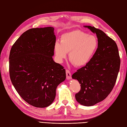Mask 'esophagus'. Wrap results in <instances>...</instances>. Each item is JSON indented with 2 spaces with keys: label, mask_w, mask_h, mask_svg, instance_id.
<instances>
[{
  "label": "esophagus",
  "mask_w": 127,
  "mask_h": 127,
  "mask_svg": "<svg viewBox=\"0 0 127 127\" xmlns=\"http://www.w3.org/2000/svg\"><path fill=\"white\" fill-rule=\"evenodd\" d=\"M66 77L67 79H70L71 78V73L70 72V71L66 69Z\"/></svg>",
  "instance_id": "34e87169"
}]
</instances>
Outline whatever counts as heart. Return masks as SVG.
<instances>
[{
	"instance_id": "1",
	"label": "heart",
	"mask_w": 127,
	"mask_h": 127,
	"mask_svg": "<svg viewBox=\"0 0 127 127\" xmlns=\"http://www.w3.org/2000/svg\"><path fill=\"white\" fill-rule=\"evenodd\" d=\"M98 41L95 36L88 35L80 30H73L64 33L60 42H56L54 50L58 59L63 61L69 52V59L76 66L86 65L96 50Z\"/></svg>"
}]
</instances>
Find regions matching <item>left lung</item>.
<instances>
[{
	"instance_id": "8db88e82",
	"label": "left lung",
	"mask_w": 127,
	"mask_h": 127,
	"mask_svg": "<svg viewBox=\"0 0 127 127\" xmlns=\"http://www.w3.org/2000/svg\"><path fill=\"white\" fill-rule=\"evenodd\" d=\"M96 34L98 46L94 55L85 66L72 75L80 84L76 101L90 106L104 100L112 91L120 69V59L114 40L99 29L84 26Z\"/></svg>"
}]
</instances>
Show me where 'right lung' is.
Segmentation results:
<instances>
[{
  "mask_svg": "<svg viewBox=\"0 0 127 127\" xmlns=\"http://www.w3.org/2000/svg\"><path fill=\"white\" fill-rule=\"evenodd\" d=\"M53 27L33 28L23 33L11 48L9 75L18 94L36 107L51 105L56 89L66 79V70L55 63Z\"/></svg>",
  "mask_w": 127,
  "mask_h": 127,
  "instance_id": "obj_1",
  "label": "right lung"
}]
</instances>
